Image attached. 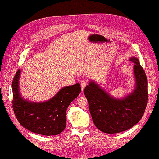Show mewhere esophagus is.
Instances as JSON below:
<instances>
[{
  "mask_svg": "<svg viewBox=\"0 0 159 159\" xmlns=\"http://www.w3.org/2000/svg\"><path fill=\"white\" fill-rule=\"evenodd\" d=\"M88 84V80H83L82 81H81V88L82 91L84 89V88H85V86L87 85Z\"/></svg>",
  "mask_w": 159,
  "mask_h": 159,
  "instance_id": "34e87169",
  "label": "esophagus"
}]
</instances>
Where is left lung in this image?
<instances>
[{"label":"left lung","mask_w":159,"mask_h":159,"mask_svg":"<svg viewBox=\"0 0 159 159\" xmlns=\"http://www.w3.org/2000/svg\"><path fill=\"white\" fill-rule=\"evenodd\" d=\"M129 60L134 64L133 71L135 81L130 93L121 99L114 98L92 80L84 89L93 121L103 133L126 131L140 121L145 113L148 100L147 76L136 57Z\"/></svg>","instance_id":"1"}]
</instances>
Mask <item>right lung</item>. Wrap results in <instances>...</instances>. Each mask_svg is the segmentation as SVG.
Wrapping results in <instances>:
<instances>
[{
  "mask_svg": "<svg viewBox=\"0 0 159 159\" xmlns=\"http://www.w3.org/2000/svg\"><path fill=\"white\" fill-rule=\"evenodd\" d=\"M20 74L19 69L12 81V107L18 122L30 131L43 135H57L61 133L66 126L67 108L80 93V84L62 88L45 102H33L22 98L19 89Z\"/></svg>",
  "mask_w": 159,
  "mask_h": 159,
  "instance_id": "obj_1",
  "label": "right lung"
}]
</instances>
